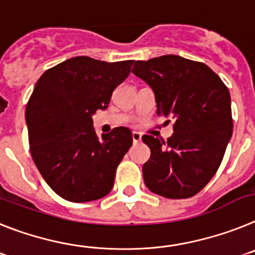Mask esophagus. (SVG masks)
Returning <instances> with one entry per match:
<instances>
[{"instance_id":"obj_1","label":"esophagus","mask_w":255,"mask_h":255,"mask_svg":"<svg viewBox=\"0 0 255 255\" xmlns=\"http://www.w3.org/2000/svg\"><path fill=\"white\" fill-rule=\"evenodd\" d=\"M132 140H133V143L140 142V141H141V133H138V132H132Z\"/></svg>"}]
</instances>
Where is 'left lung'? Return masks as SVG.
<instances>
[{"mask_svg":"<svg viewBox=\"0 0 255 255\" xmlns=\"http://www.w3.org/2000/svg\"><path fill=\"white\" fill-rule=\"evenodd\" d=\"M132 73L154 91L156 114L174 122L167 141L142 136L151 151L145 185L168 199L191 198L216 174L231 140L229 88L208 65L177 55L136 61Z\"/></svg>","mask_w":255,"mask_h":255,"instance_id":"left-lung-1","label":"left lung"}]
</instances>
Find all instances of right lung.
<instances>
[{
  "label": "right lung",
  "mask_w": 255,
  "mask_h": 255,
  "mask_svg": "<svg viewBox=\"0 0 255 255\" xmlns=\"http://www.w3.org/2000/svg\"><path fill=\"white\" fill-rule=\"evenodd\" d=\"M132 64L72 57L35 83L25 109L30 154L47 185L65 200L86 203L112 191L132 132L118 127L99 137L92 115L109 106Z\"/></svg>",
  "instance_id": "add662e5"
}]
</instances>
